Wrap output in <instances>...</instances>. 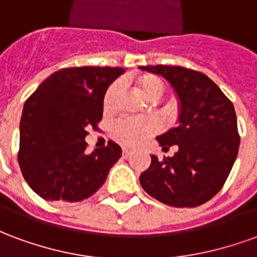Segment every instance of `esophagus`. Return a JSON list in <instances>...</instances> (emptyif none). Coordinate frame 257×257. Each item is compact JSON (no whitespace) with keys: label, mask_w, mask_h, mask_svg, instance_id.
<instances>
[{"label":"esophagus","mask_w":257,"mask_h":257,"mask_svg":"<svg viewBox=\"0 0 257 257\" xmlns=\"http://www.w3.org/2000/svg\"><path fill=\"white\" fill-rule=\"evenodd\" d=\"M131 154H132V151L128 150V149H123V150H122V157H123V158H128V157L131 156Z\"/></svg>","instance_id":"1"}]
</instances>
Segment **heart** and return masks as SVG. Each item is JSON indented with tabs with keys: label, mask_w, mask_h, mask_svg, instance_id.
<instances>
[{
	"label": "heart",
	"mask_w": 257,
	"mask_h": 257,
	"mask_svg": "<svg viewBox=\"0 0 257 257\" xmlns=\"http://www.w3.org/2000/svg\"><path fill=\"white\" fill-rule=\"evenodd\" d=\"M138 89L146 99H157L164 92V84L156 75H145L138 81ZM117 84L108 86L106 95L103 97V108L104 111H110L115 104L118 96ZM160 131V123L156 118H123L114 123L112 136L114 139L128 147H138L143 145L146 140L154 136Z\"/></svg>",
	"instance_id": "1"
}]
</instances>
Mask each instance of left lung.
<instances>
[{
    "label": "left lung",
    "instance_id": "8db88e82",
    "mask_svg": "<svg viewBox=\"0 0 257 257\" xmlns=\"http://www.w3.org/2000/svg\"><path fill=\"white\" fill-rule=\"evenodd\" d=\"M160 74L180 100L179 125L158 136L164 150L176 146L173 157L151 165L140 184L153 198L175 208H194L213 198L226 183L239 149L237 115L231 100L205 74L180 66H140Z\"/></svg>",
    "mask_w": 257,
    "mask_h": 257
}]
</instances>
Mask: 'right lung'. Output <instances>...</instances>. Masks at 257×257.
Returning <instances> with one entry per match:
<instances>
[{
	"label": "right lung",
	"instance_id": "add662e5",
	"mask_svg": "<svg viewBox=\"0 0 257 257\" xmlns=\"http://www.w3.org/2000/svg\"><path fill=\"white\" fill-rule=\"evenodd\" d=\"M122 73V67L62 68L26 100L18 161L26 182L41 198L79 202L106 182L122 150L108 140L86 154L85 136L90 126L97 129L104 93Z\"/></svg>",
	"mask_w": 257,
	"mask_h": 257
}]
</instances>
